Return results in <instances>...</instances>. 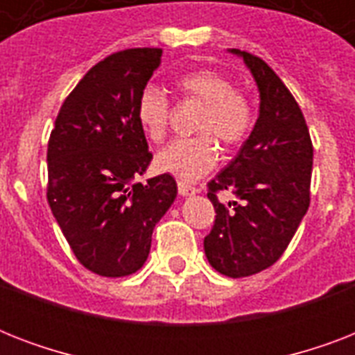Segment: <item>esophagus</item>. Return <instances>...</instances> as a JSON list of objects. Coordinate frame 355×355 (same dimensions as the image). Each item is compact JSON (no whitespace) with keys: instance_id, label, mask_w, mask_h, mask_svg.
<instances>
[{"instance_id":"1","label":"esophagus","mask_w":355,"mask_h":355,"mask_svg":"<svg viewBox=\"0 0 355 355\" xmlns=\"http://www.w3.org/2000/svg\"><path fill=\"white\" fill-rule=\"evenodd\" d=\"M197 191H199V189L195 188V186H191V184L178 182V193L182 195V197H189V195H195Z\"/></svg>"}]
</instances>
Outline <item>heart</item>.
<instances>
[{"label": "heart", "mask_w": 355, "mask_h": 355, "mask_svg": "<svg viewBox=\"0 0 355 355\" xmlns=\"http://www.w3.org/2000/svg\"><path fill=\"white\" fill-rule=\"evenodd\" d=\"M184 101L200 105L193 123L199 136L173 141L156 155V167L182 180H197L211 171L219 158L214 138L232 149L247 141L254 127L252 103L227 75L216 69H195L175 83ZM136 119L145 136L162 144L169 130L171 103L160 88L149 85L139 92Z\"/></svg>", "instance_id": "b5f03b06"}]
</instances>
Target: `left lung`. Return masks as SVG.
Wrapping results in <instances>:
<instances>
[{
    "label": "left lung",
    "instance_id": "obj_1",
    "mask_svg": "<svg viewBox=\"0 0 355 355\" xmlns=\"http://www.w3.org/2000/svg\"><path fill=\"white\" fill-rule=\"evenodd\" d=\"M250 69L259 90V116L237 156L208 182L216 208L205 237L210 265L230 278L252 276L280 258L309 208L313 145L304 114L282 79L256 55L230 49ZM230 189L240 200L223 205Z\"/></svg>",
    "mask_w": 355,
    "mask_h": 355
}]
</instances>
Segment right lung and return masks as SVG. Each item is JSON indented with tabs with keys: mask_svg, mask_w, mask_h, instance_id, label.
<instances>
[{
	"mask_svg": "<svg viewBox=\"0 0 355 355\" xmlns=\"http://www.w3.org/2000/svg\"><path fill=\"white\" fill-rule=\"evenodd\" d=\"M162 49L108 55L60 107L47 144V202L75 258L99 276L141 269L156 223L177 197L169 173L134 182L153 155L136 119Z\"/></svg>",
	"mask_w": 355,
	"mask_h": 355,
	"instance_id": "obj_1",
	"label": "right lung"
}]
</instances>
